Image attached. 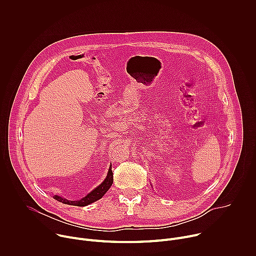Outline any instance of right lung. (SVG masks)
Wrapping results in <instances>:
<instances>
[{"mask_svg":"<svg viewBox=\"0 0 256 256\" xmlns=\"http://www.w3.org/2000/svg\"><path fill=\"white\" fill-rule=\"evenodd\" d=\"M112 182H114V173H112V166L110 168H109L108 170V173H107V176L105 178V180L102 182V184L97 186L94 190H92L90 194H88L85 198H83L82 200H68L66 198H62L58 196H54V200L60 202H64L66 204H70V206H88L98 200H100L104 194L105 192L110 188V186H112Z\"/></svg>","mask_w":256,"mask_h":256,"instance_id":"add662e5","label":"right lung"}]
</instances>
